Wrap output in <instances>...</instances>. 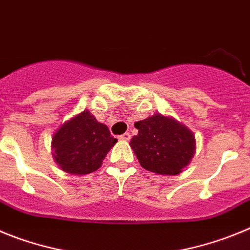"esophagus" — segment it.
I'll list each match as a JSON object with an SVG mask.
<instances>
[{"mask_svg": "<svg viewBox=\"0 0 250 250\" xmlns=\"http://www.w3.org/2000/svg\"><path fill=\"white\" fill-rule=\"evenodd\" d=\"M130 138H131V135H130L129 132H125V134H123V135L119 136V139H120V140H124V141H129Z\"/></svg>", "mask_w": 250, "mask_h": 250, "instance_id": "obj_1", "label": "esophagus"}]
</instances>
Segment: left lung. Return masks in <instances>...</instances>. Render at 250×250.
Here are the masks:
<instances>
[{
	"mask_svg": "<svg viewBox=\"0 0 250 250\" xmlns=\"http://www.w3.org/2000/svg\"><path fill=\"white\" fill-rule=\"evenodd\" d=\"M139 134L130 146L144 169L160 175H176L190 163L195 151L193 132L160 114L135 123Z\"/></svg>",
	"mask_w": 250,
	"mask_h": 250,
	"instance_id": "1",
	"label": "left lung"
}]
</instances>
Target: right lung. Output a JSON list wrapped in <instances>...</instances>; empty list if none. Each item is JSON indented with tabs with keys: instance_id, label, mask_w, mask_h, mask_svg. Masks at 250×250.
Segmentation results:
<instances>
[{
	"instance_id": "1",
	"label": "right lung",
	"mask_w": 250,
	"mask_h": 250,
	"mask_svg": "<svg viewBox=\"0 0 250 250\" xmlns=\"http://www.w3.org/2000/svg\"><path fill=\"white\" fill-rule=\"evenodd\" d=\"M116 141L107 126L85 110L57 130L52 138V149L55 160L63 171L83 175L101 167Z\"/></svg>"
}]
</instances>
